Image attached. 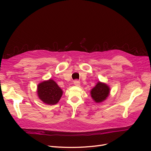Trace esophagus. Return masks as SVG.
Listing matches in <instances>:
<instances>
[{"label": "esophagus", "mask_w": 151, "mask_h": 151, "mask_svg": "<svg viewBox=\"0 0 151 151\" xmlns=\"http://www.w3.org/2000/svg\"><path fill=\"white\" fill-rule=\"evenodd\" d=\"M74 84L75 86H79L81 85L80 82L79 81H77V80H76V81H74Z\"/></svg>", "instance_id": "34e87169"}]
</instances>
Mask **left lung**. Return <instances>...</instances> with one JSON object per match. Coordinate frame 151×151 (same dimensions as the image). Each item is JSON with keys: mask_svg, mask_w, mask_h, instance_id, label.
Here are the masks:
<instances>
[{"mask_svg": "<svg viewBox=\"0 0 151 151\" xmlns=\"http://www.w3.org/2000/svg\"><path fill=\"white\" fill-rule=\"evenodd\" d=\"M110 93V87L107 84L98 81L94 88L91 90L90 94L93 101L96 103L105 101Z\"/></svg>", "mask_w": 151, "mask_h": 151, "instance_id": "1", "label": "left lung"}]
</instances>
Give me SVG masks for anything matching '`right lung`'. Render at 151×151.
<instances>
[{"label":"right lung","instance_id":"1","mask_svg":"<svg viewBox=\"0 0 151 151\" xmlns=\"http://www.w3.org/2000/svg\"><path fill=\"white\" fill-rule=\"evenodd\" d=\"M37 94L39 99L44 103L53 105L60 99L63 91L55 82L50 79L38 84Z\"/></svg>","mask_w":151,"mask_h":151}]
</instances>
